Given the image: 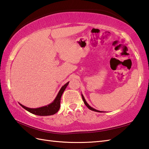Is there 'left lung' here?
Instances as JSON below:
<instances>
[{"label": "left lung", "instance_id": "8db88e82", "mask_svg": "<svg viewBox=\"0 0 149 149\" xmlns=\"http://www.w3.org/2000/svg\"><path fill=\"white\" fill-rule=\"evenodd\" d=\"M81 96H82L83 100V102H84V104H85L86 106L89 109H91V110H92V111H96V112H102V111H98V110H96V109H94V108H93V107H91L90 105H89L87 104V102H86L85 99V98H84V96H83V94H81Z\"/></svg>", "mask_w": 149, "mask_h": 149}]
</instances>
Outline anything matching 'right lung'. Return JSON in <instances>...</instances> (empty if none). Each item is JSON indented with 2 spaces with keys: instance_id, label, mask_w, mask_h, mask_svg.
<instances>
[{
  "instance_id": "1",
  "label": "right lung",
  "mask_w": 149,
  "mask_h": 149,
  "mask_svg": "<svg viewBox=\"0 0 149 149\" xmlns=\"http://www.w3.org/2000/svg\"><path fill=\"white\" fill-rule=\"evenodd\" d=\"M69 82L66 83L65 85L62 86L61 90L59 91L57 96L54 100V101L51 103L50 104L47 105H45L44 107H41L39 108H29L27 107H25L22 104H19L21 107H23L24 109L28 111L29 112L32 113V114H34L36 115H39V116H48V115H52L55 114L56 113L58 112V111L60 109L61 107V96L63 95V93L64 91H65L66 86L68 85Z\"/></svg>"
}]
</instances>
